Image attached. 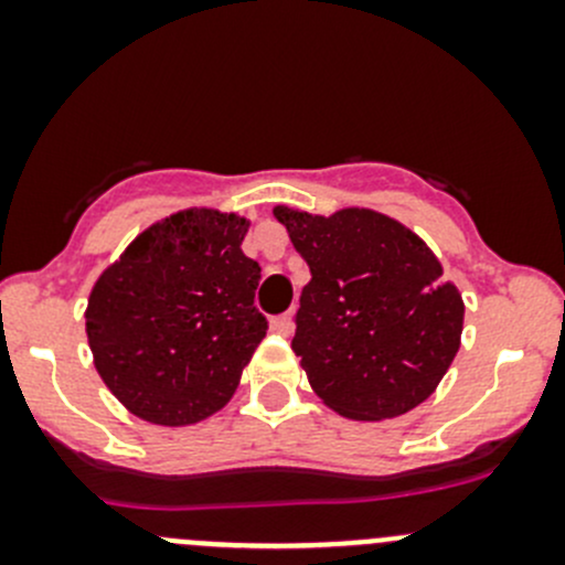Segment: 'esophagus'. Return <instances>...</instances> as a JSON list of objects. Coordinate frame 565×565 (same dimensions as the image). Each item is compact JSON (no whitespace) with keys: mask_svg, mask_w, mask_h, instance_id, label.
I'll return each mask as SVG.
<instances>
[{"mask_svg":"<svg viewBox=\"0 0 565 565\" xmlns=\"http://www.w3.org/2000/svg\"><path fill=\"white\" fill-rule=\"evenodd\" d=\"M270 328L276 330V333L289 335V333H292V315H278V317H273V319H270Z\"/></svg>","mask_w":565,"mask_h":565,"instance_id":"esophagus-1","label":"esophagus"}]
</instances>
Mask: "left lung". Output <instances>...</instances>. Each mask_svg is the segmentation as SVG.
Instances as JSON below:
<instances>
[{"label": "left lung", "mask_w": 565, "mask_h": 565, "mask_svg": "<svg viewBox=\"0 0 565 565\" xmlns=\"http://www.w3.org/2000/svg\"><path fill=\"white\" fill-rule=\"evenodd\" d=\"M311 270L292 350L344 418L383 420L431 396L459 350L465 303L426 243L374 210H273Z\"/></svg>", "instance_id": "1"}]
</instances>
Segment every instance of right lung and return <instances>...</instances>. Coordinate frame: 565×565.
<instances>
[{
  "instance_id": "right-lung-1",
  "label": "right lung",
  "mask_w": 565,
  "mask_h": 565,
  "mask_svg": "<svg viewBox=\"0 0 565 565\" xmlns=\"http://www.w3.org/2000/svg\"><path fill=\"white\" fill-rule=\"evenodd\" d=\"M248 221L185 210L141 232L98 278L87 339L108 391L134 415L185 426L224 407L265 339Z\"/></svg>"
}]
</instances>
